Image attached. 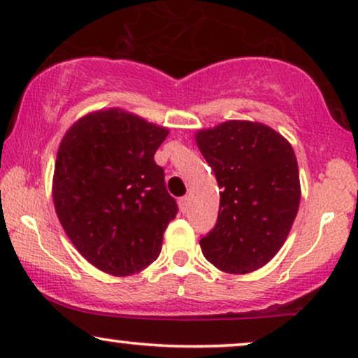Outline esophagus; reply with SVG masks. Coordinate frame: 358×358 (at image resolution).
<instances>
[{"mask_svg": "<svg viewBox=\"0 0 358 358\" xmlns=\"http://www.w3.org/2000/svg\"><path fill=\"white\" fill-rule=\"evenodd\" d=\"M178 204H180V209L183 210V213H186V210H188V208H189V196H183V198H180Z\"/></svg>", "mask_w": 358, "mask_h": 358, "instance_id": "obj_1", "label": "esophagus"}]
</instances>
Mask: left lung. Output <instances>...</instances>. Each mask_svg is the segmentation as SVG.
<instances>
[{
	"mask_svg": "<svg viewBox=\"0 0 358 358\" xmlns=\"http://www.w3.org/2000/svg\"><path fill=\"white\" fill-rule=\"evenodd\" d=\"M194 139L222 189L217 224L199 240L204 258L224 273H253L282 248L299 213L294 149L268 124L246 120L199 129Z\"/></svg>",
	"mask_w": 358,
	"mask_h": 358,
	"instance_id": "left-lung-1",
	"label": "left lung"
}]
</instances>
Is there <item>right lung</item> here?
Here are the masks:
<instances>
[{"label": "right lung", "instance_id": "right-lung-1", "mask_svg": "<svg viewBox=\"0 0 358 358\" xmlns=\"http://www.w3.org/2000/svg\"><path fill=\"white\" fill-rule=\"evenodd\" d=\"M169 129L122 108L84 115L63 136L53 204L71 243L110 275L154 263L178 206L154 160Z\"/></svg>", "mask_w": 358, "mask_h": 358}]
</instances>
